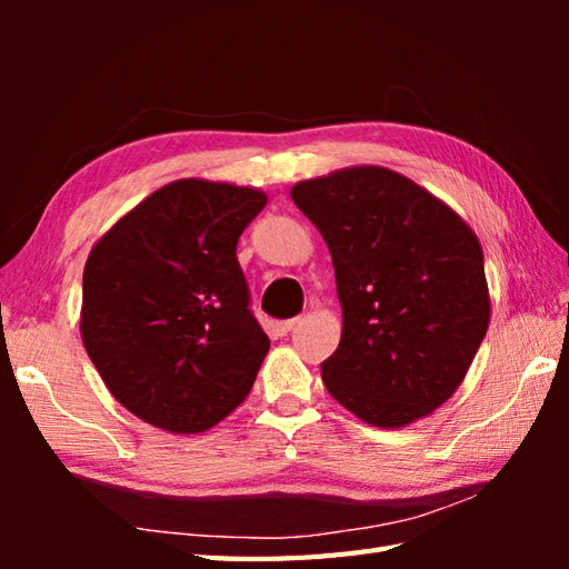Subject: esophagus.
I'll list each match as a JSON object with an SVG mask.
<instances>
[{"label":"esophagus","instance_id":"esophagus-1","mask_svg":"<svg viewBox=\"0 0 569 569\" xmlns=\"http://www.w3.org/2000/svg\"><path fill=\"white\" fill-rule=\"evenodd\" d=\"M300 325V318H293V320H283V322H276L273 325V330L278 332V335H288V332H293L296 328Z\"/></svg>","mask_w":569,"mask_h":569}]
</instances>
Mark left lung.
Returning <instances> with one entry per match:
<instances>
[{"label":"left lung","instance_id":"8db88e82","mask_svg":"<svg viewBox=\"0 0 569 569\" xmlns=\"http://www.w3.org/2000/svg\"><path fill=\"white\" fill-rule=\"evenodd\" d=\"M291 198L335 266L342 337L322 381L373 428H406L459 389L491 298L479 239L450 204L383 166L300 180Z\"/></svg>","mask_w":569,"mask_h":569}]
</instances>
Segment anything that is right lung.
<instances>
[{"label": "right lung", "mask_w": 569, "mask_h": 569, "mask_svg": "<svg viewBox=\"0 0 569 569\" xmlns=\"http://www.w3.org/2000/svg\"><path fill=\"white\" fill-rule=\"evenodd\" d=\"M266 202L259 188L180 178L90 249L84 352L117 401L149 426L198 435L247 401L271 342L249 312L237 241Z\"/></svg>", "instance_id": "1"}]
</instances>
